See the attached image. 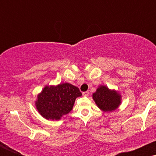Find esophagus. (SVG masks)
<instances>
[{
  "label": "esophagus",
  "instance_id": "obj_1",
  "mask_svg": "<svg viewBox=\"0 0 156 156\" xmlns=\"http://www.w3.org/2000/svg\"><path fill=\"white\" fill-rule=\"evenodd\" d=\"M89 92H88V91H87V92H83V96H89Z\"/></svg>",
  "mask_w": 156,
  "mask_h": 156
}]
</instances>
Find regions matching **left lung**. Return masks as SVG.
Listing matches in <instances>:
<instances>
[{
  "label": "left lung",
  "mask_w": 156,
  "mask_h": 156,
  "mask_svg": "<svg viewBox=\"0 0 156 156\" xmlns=\"http://www.w3.org/2000/svg\"><path fill=\"white\" fill-rule=\"evenodd\" d=\"M92 98L97 106L105 112H114L119 108L122 103V95L115 89H111L105 85H100Z\"/></svg>",
  "instance_id": "obj_1"
}]
</instances>
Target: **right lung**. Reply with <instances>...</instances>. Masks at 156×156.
Listing matches in <instances>:
<instances>
[{"instance_id":"obj_1","label":"right lung","mask_w":156,"mask_h":156,"mask_svg":"<svg viewBox=\"0 0 156 156\" xmlns=\"http://www.w3.org/2000/svg\"><path fill=\"white\" fill-rule=\"evenodd\" d=\"M82 95L79 89L69 83L46 85L37 94L36 108L48 120H59L72 111L76 99Z\"/></svg>"}]
</instances>
